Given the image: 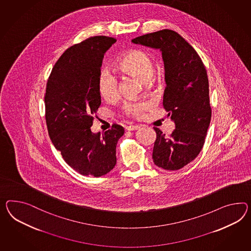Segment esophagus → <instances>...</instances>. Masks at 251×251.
I'll return each instance as SVG.
<instances>
[{
    "mask_svg": "<svg viewBox=\"0 0 251 251\" xmlns=\"http://www.w3.org/2000/svg\"><path fill=\"white\" fill-rule=\"evenodd\" d=\"M139 127L140 126H126V130L127 131H135V130H137Z\"/></svg>",
    "mask_w": 251,
    "mask_h": 251,
    "instance_id": "obj_1",
    "label": "esophagus"
}]
</instances>
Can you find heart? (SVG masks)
I'll list each match as a JSON object with an SVG mask.
<instances>
[{
	"mask_svg": "<svg viewBox=\"0 0 251 251\" xmlns=\"http://www.w3.org/2000/svg\"><path fill=\"white\" fill-rule=\"evenodd\" d=\"M119 71L126 75L139 78L147 83L154 75V63L151 56L145 51L136 50L129 52L121 59L116 65ZM97 88L103 99L113 101L118 97L119 88L117 78L108 70H103L99 74L97 80ZM151 103L148 101H128L123 105V113L127 116L140 117Z\"/></svg>",
	"mask_w": 251,
	"mask_h": 251,
	"instance_id": "heart-1",
	"label": "heart"
}]
</instances>
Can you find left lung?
I'll use <instances>...</instances> for the list:
<instances>
[{"mask_svg": "<svg viewBox=\"0 0 251 251\" xmlns=\"http://www.w3.org/2000/svg\"><path fill=\"white\" fill-rule=\"evenodd\" d=\"M132 43L162 51L167 84L163 105L175 122V129L167 137L154 127L156 139L152 157L158 167L178 170L200 154L211 120L205 65L193 47L172 30L148 33Z\"/></svg>", "mask_w": 251, "mask_h": 251, "instance_id": "8db88e82", "label": "left lung"}]
</instances>
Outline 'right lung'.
I'll return each instance as SVG.
<instances>
[{"label": "right lung", "instance_id": "obj_1", "mask_svg": "<svg viewBox=\"0 0 251 251\" xmlns=\"http://www.w3.org/2000/svg\"><path fill=\"white\" fill-rule=\"evenodd\" d=\"M116 40L94 36L73 45L58 59L45 92L48 134L64 160L83 176L96 177L116 164V144L124 127L114 124L103 134L91 131L101 104L97 80L103 55Z\"/></svg>", "mask_w": 251, "mask_h": 251}]
</instances>
